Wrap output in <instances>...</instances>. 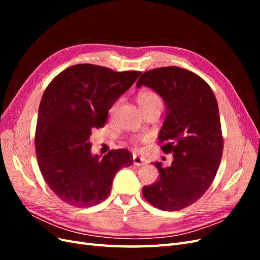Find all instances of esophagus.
<instances>
[{
  "instance_id": "1",
  "label": "esophagus",
  "mask_w": 260,
  "mask_h": 260,
  "mask_svg": "<svg viewBox=\"0 0 260 260\" xmlns=\"http://www.w3.org/2000/svg\"><path fill=\"white\" fill-rule=\"evenodd\" d=\"M133 164H135L136 166H138V167L143 166V165H145V160H144V158H142V157L135 155V156H133Z\"/></svg>"
}]
</instances>
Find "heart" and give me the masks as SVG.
<instances>
[{
  "label": "heart",
  "mask_w": 260,
  "mask_h": 260,
  "mask_svg": "<svg viewBox=\"0 0 260 260\" xmlns=\"http://www.w3.org/2000/svg\"><path fill=\"white\" fill-rule=\"evenodd\" d=\"M137 103L141 111H145L147 108H151L154 106L161 107L162 100L158 93L152 90H143L141 91L137 96Z\"/></svg>",
  "instance_id": "obj_1"
}]
</instances>
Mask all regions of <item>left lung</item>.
I'll list each match as a JSON object with an SVG mask.
<instances>
[{"instance_id":"8db88e82","label":"left lung","mask_w":260,"mask_h":260,"mask_svg":"<svg viewBox=\"0 0 260 260\" xmlns=\"http://www.w3.org/2000/svg\"><path fill=\"white\" fill-rule=\"evenodd\" d=\"M146 85L166 103V119L159 132L160 148L172 153L169 167L153 162L157 181L143 186L144 199L154 207L177 211L192 205L214 181L221 161L223 138L218 103L208 83L180 67L148 70L137 86Z\"/></svg>"}]
</instances>
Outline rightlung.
I'll return each instance as SVG.
<instances>
[{"label": "right lung", "instance_id": "1", "mask_svg": "<svg viewBox=\"0 0 260 260\" xmlns=\"http://www.w3.org/2000/svg\"><path fill=\"white\" fill-rule=\"evenodd\" d=\"M140 72H114L78 64L62 70L45 89L35 136L38 165L58 199L76 207L105 201L116 174L132 164L125 148L101 158L91 154L92 130L103 128L108 109L136 82Z\"/></svg>", "mask_w": 260, "mask_h": 260}]
</instances>
